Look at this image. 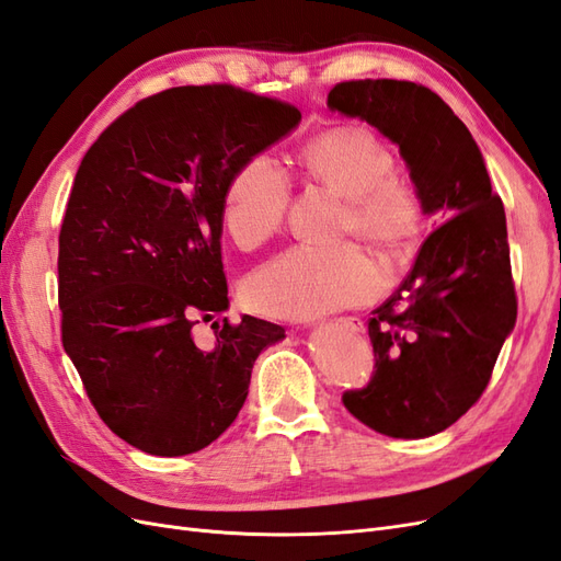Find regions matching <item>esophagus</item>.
<instances>
[{
  "instance_id": "1",
  "label": "esophagus",
  "mask_w": 561,
  "mask_h": 561,
  "mask_svg": "<svg viewBox=\"0 0 561 561\" xmlns=\"http://www.w3.org/2000/svg\"><path fill=\"white\" fill-rule=\"evenodd\" d=\"M334 325H336V328H344V330H348V332H363V330H365L363 320H360V318H355V316L336 318V320H334Z\"/></svg>"
}]
</instances>
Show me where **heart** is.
Instances as JSON below:
<instances>
[{"instance_id": "b5f03b06", "label": "heart", "mask_w": 561, "mask_h": 561, "mask_svg": "<svg viewBox=\"0 0 561 561\" xmlns=\"http://www.w3.org/2000/svg\"><path fill=\"white\" fill-rule=\"evenodd\" d=\"M307 175L344 196L339 236H358L386 260H400L419 243L423 201L396 173L393 151L365 126H334L301 147ZM293 184L266 154L245 159L227 182L222 225L231 241L254 250L278 233ZM381 271L358 243L299 245L266 262L245 280L243 299L254 313L307 320L353 307L377 295Z\"/></svg>"}]
</instances>
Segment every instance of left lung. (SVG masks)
Here are the masks:
<instances>
[{"instance_id":"8db88e82","label":"left lung","mask_w":561,"mask_h":561,"mask_svg":"<svg viewBox=\"0 0 561 561\" xmlns=\"http://www.w3.org/2000/svg\"><path fill=\"white\" fill-rule=\"evenodd\" d=\"M400 147L423 213L447 219L369 318L375 371L346 410L388 437L443 433L480 400L517 318L505 210L478 142L443 98L414 81L355 79L328 95Z\"/></svg>"}]
</instances>
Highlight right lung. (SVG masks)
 Masks as SVG:
<instances>
[{
  "instance_id": "obj_1",
  "label": "right lung",
  "mask_w": 561,
  "mask_h": 561,
  "mask_svg": "<svg viewBox=\"0 0 561 561\" xmlns=\"http://www.w3.org/2000/svg\"><path fill=\"white\" fill-rule=\"evenodd\" d=\"M301 112L229 83L135 103L81 159L58 239L62 346L95 412L154 456L208 447L239 416L257 355L285 330L229 307L222 201L245 159ZM210 321L216 339L195 342Z\"/></svg>"
}]
</instances>
